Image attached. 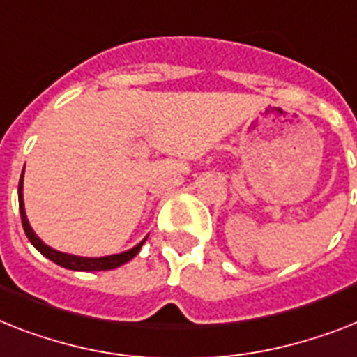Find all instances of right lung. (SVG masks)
<instances>
[{"instance_id": "obj_1", "label": "right lung", "mask_w": 357, "mask_h": 357, "mask_svg": "<svg viewBox=\"0 0 357 357\" xmlns=\"http://www.w3.org/2000/svg\"><path fill=\"white\" fill-rule=\"evenodd\" d=\"M23 172H22V179H20L18 185V202H20V214H22V224H23V231L27 234V238L31 240V244L43 255V257H47L49 260H53L54 264L58 266H62V268L73 269V271H108V269H115L119 266H123L128 260H132L135 255L141 251L144 244V238L141 244H137L130 251H124V253L119 255H109V257H100V259H86V257H75V255H68V253H60L56 249L49 248L42 242V240L38 238L34 231L29 225V220L25 216V207H23Z\"/></svg>"}]
</instances>
